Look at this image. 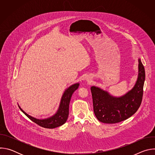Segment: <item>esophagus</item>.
Returning a JSON list of instances; mask_svg holds the SVG:
<instances>
[{
	"instance_id": "esophagus-1",
	"label": "esophagus",
	"mask_w": 155,
	"mask_h": 155,
	"mask_svg": "<svg viewBox=\"0 0 155 155\" xmlns=\"http://www.w3.org/2000/svg\"><path fill=\"white\" fill-rule=\"evenodd\" d=\"M90 78H88L86 79V80H87V81H90Z\"/></svg>"
}]
</instances>
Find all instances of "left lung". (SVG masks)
<instances>
[{
    "label": "left lung",
    "instance_id": "1",
    "mask_svg": "<svg viewBox=\"0 0 155 155\" xmlns=\"http://www.w3.org/2000/svg\"><path fill=\"white\" fill-rule=\"evenodd\" d=\"M138 62L137 81L134 87L123 96H114L99 87H91L94 112L99 121L108 124L119 123L137 111L142 100L145 79V69L139 58Z\"/></svg>",
    "mask_w": 155,
    "mask_h": 155
}]
</instances>
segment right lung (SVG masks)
I'll return each instance as SVG.
<instances>
[{
  "label": "right lung",
  "instance_id": "1",
  "mask_svg": "<svg viewBox=\"0 0 155 155\" xmlns=\"http://www.w3.org/2000/svg\"><path fill=\"white\" fill-rule=\"evenodd\" d=\"M80 85L79 83L72 84L64 92L59 104L58 109L55 114L53 116L45 119H37L27 114L23 110L19 105V108L31 120L38 125L48 129H53L64 124L68 120L69 116V108L71 97L74 91L78 89Z\"/></svg>",
  "mask_w": 155,
  "mask_h": 155
}]
</instances>
